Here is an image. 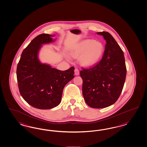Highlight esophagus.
<instances>
[{
  "label": "esophagus",
  "mask_w": 147,
  "mask_h": 147,
  "mask_svg": "<svg viewBox=\"0 0 147 147\" xmlns=\"http://www.w3.org/2000/svg\"><path fill=\"white\" fill-rule=\"evenodd\" d=\"M74 73H75V75H76V76H79V74H80L79 70L78 69H77V68H76V69H75V70H74Z\"/></svg>",
  "instance_id": "esophagus-1"
}]
</instances>
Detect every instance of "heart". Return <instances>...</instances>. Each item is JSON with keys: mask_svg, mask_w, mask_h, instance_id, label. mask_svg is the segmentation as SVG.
Returning a JSON list of instances; mask_svg holds the SVG:
<instances>
[{"mask_svg": "<svg viewBox=\"0 0 147 147\" xmlns=\"http://www.w3.org/2000/svg\"><path fill=\"white\" fill-rule=\"evenodd\" d=\"M104 46L99 41L93 39L82 40L76 45L71 51L74 57H80V61L85 66L90 67L96 64L102 57Z\"/></svg>", "mask_w": 147, "mask_h": 147, "instance_id": "b5f03b06", "label": "heart"}]
</instances>
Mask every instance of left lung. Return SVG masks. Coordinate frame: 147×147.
Listing matches in <instances>:
<instances>
[{
  "instance_id": "left-lung-1",
  "label": "left lung",
  "mask_w": 147,
  "mask_h": 147,
  "mask_svg": "<svg viewBox=\"0 0 147 147\" xmlns=\"http://www.w3.org/2000/svg\"><path fill=\"white\" fill-rule=\"evenodd\" d=\"M106 41L101 60L89 69H82V94L85 102L93 108H103L115 102L125 84L126 66L123 52L108 32H98Z\"/></svg>"
}]
</instances>
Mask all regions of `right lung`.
Returning a JSON list of instances; mask_svg holds the SVG:
<instances>
[{
  "label": "right lung",
  "mask_w": 147,
  "mask_h": 147,
  "mask_svg": "<svg viewBox=\"0 0 147 147\" xmlns=\"http://www.w3.org/2000/svg\"><path fill=\"white\" fill-rule=\"evenodd\" d=\"M54 36L45 33L36 36L24 49L17 65L20 93L29 105L40 109L58 106L65 85L74 77V67L60 71L38 58L42 45L53 42Z\"/></svg>",
  "instance_id": "1"
}]
</instances>
